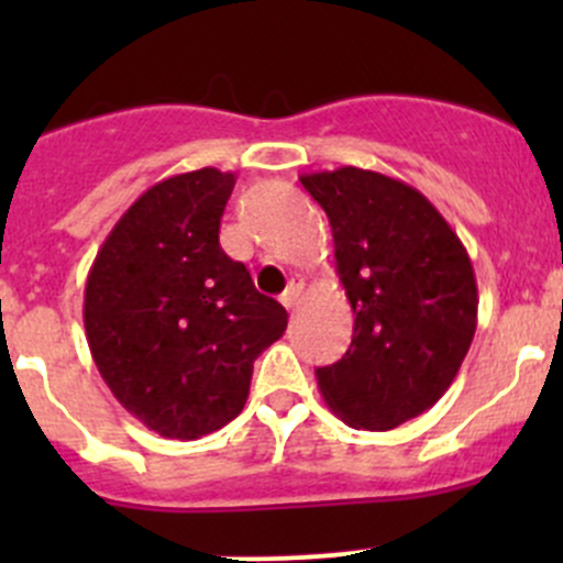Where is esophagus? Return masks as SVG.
I'll return each mask as SVG.
<instances>
[{
  "instance_id": "obj_1",
  "label": "esophagus",
  "mask_w": 563,
  "mask_h": 563,
  "mask_svg": "<svg viewBox=\"0 0 563 563\" xmlns=\"http://www.w3.org/2000/svg\"><path fill=\"white\" fill-rule=\"evenodd\" d=\"M299 297H302V283H299V280H291V283H288L286 291L280 294L283 308H286V310H294V308H297Z\"/></svg>"
}]
</instances>
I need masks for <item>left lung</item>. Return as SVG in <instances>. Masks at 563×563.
I'll return each mask as SVG.
<instances>
[{"mask_svg":"<svg viewBox=\"0 0 563 563\" xmlns=\"http://www.w3.org/2000/svg\"><path fill=\"white\" fill-rule=\"evenodd\" d=\"M299 181L327 212L354 310L349 351L318 367V389L351 428L391 430L455 382L476 332L474 266L439 209L406 181L354 166Z\"/></svg>","mask_w":563,"mask_h":563,"instance_id":"1","label":"left lung"}]
</instances>
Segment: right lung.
Wrapping results in <instances>:
<instances>
[{"mask_svg": "<svg viewBox=\"0 0 563 563\" xmlns=\"http://www.w3.org/2000/svg\"><path fill=\"white\" fill-rule=\"evenodd\" d=\"M236 176L218 168L152 185L98 250L84 327L100 376L139 422L192 441L245 408L253 362L288 313L220 247Z\"/></svg>", "mask_w": 563, "mask_h": 563, "instance_id": "add662e5", "label": "right lung"}]
</instances>
